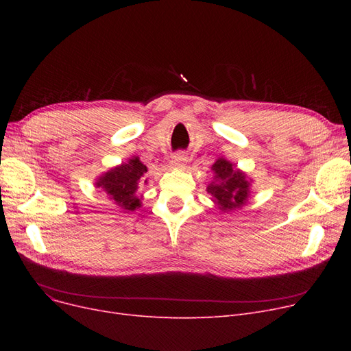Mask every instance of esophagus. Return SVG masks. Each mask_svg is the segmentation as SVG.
I'll return each instance as SVG.
<instances>
[{"mask_svg": "<svg viewBox=\"0 0 351 351\" xmlns=\"http://www.w3.org/2000/svg\"><path fill=\"white\" fill-rule=\"evenodd\" d=\"M186 163H188V158L186 155L183 154H176L172 156V160H171V166L175 169H185L186 168Z\"/></svg>", "mask_w": 351, "mask_h": 351, "instance_id": "obj_1", "label": "esophagus"}]
</instances>
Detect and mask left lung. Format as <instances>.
I'll use <instances>...</instances> for the list:
<instances>
[{"label": "left lung", "instance_id": "8db88e82", "mask_svg": "<svg viewBox=\"0 0 351 351\" xmlns=\"http://www.w3.org/2000/svg\"><path fill=\"white\" fill-rule=\"evenodd\" d=\"M213 180L206 191L212 196V202L220 212H234L242 209L250 196L253 179L236 168V165L220 156L212 165Z\"/></svg>", "mask_w": 351, "mask_h": 351}]
</instances>
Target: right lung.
<instances>
[{"label": "right lung", "mask_w": 351, "mask_h": 351, "mask_svg": "<svg viewBox=\"0 0 351 351\" xmlns=\"http://www.w3.org/2000/svg\"><path fill=\"white\" fill-rule=\"evenodd\" d=\"M146 172L147 168L139 158L132 156L99 175L94 185L108 195V199L121 209L119 212L131 213L142 206L143 196H138L136 192L147 185V179L143 176Z\"/></svg>", "instance_id": "add662e5"}]
</instances>
